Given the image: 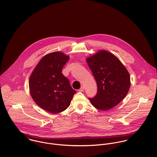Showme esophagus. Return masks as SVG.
I'll return each mask as SVG.
<instances>
[{
  "instance_id": "34e87169",
  "label": "esophagus",
  "mask_w": 157,
  "mask_h": 157,
  "mask_svg": "<svg viewBox=\"0 0 157 157\" xmlns=\"http://www.w3.org/2000/svg\"><path fill=\"white\" fill-rule=\"evenodd\" d=\"M84 87L83 86H82V87L80 88V89L79 90V92H84Z\"/></svg>"
}]
</instances>
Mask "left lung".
I'll use <instances>...</instances> for the list:
<instances>
[{
	"label": "left lung",
	"instance_id": "8db88e82",
	"mask_svg": "<svg viewBox=\"0 0 157 157\" xmlns=\"http://www.w3.org/2000/svg\"><path fill=\"white\" fill-rule=\"evenodd\" d=\"M97 83L98 92L89 98L95 108L106 111L118 105L127 94L130 77L124 65L113 54L99 50L86 58Z\"/></svg>",
	"mask_w": 157,
	"mask_h": 157
}]
</instances>
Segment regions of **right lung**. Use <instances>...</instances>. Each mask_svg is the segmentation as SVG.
Segmentation results:
<instances>
[{
    "label": "right lung",
    "mask_w": 157,
    "mask_h": 157,
    "mask_svg": "<svg viewBox=\"0 0 157 157\" xmlns=\"http://www.w3.org/2000/svg\"><path fill=\"white\" fill-rule=\"evenodd\" d=\"M69 59L61 52L48 53L37 64L29 79L33 99L40 107L52 113L67 109L76 94L61 72Z\"/></svg>",
    "instance_id": "add662e5"
}]
</instances>
